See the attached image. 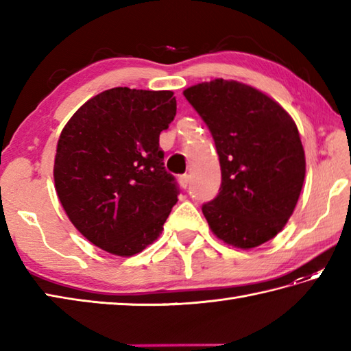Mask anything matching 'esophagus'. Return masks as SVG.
I'll list each match as a JSON object with an SVG mask.
<instances>
[{"instance_id": "1", "label": "esophagus", "mask_w": 351, "mask_h": 351, "mask_svg": "<svg viewBox=\"0 0 351 351\" xmlns=\"http://www.w3.org/2000/svg\"><path fill=\"white\" fill-rule=\"evenodd\" d=\"M180 182H181V187L182 189H187L189 184H190V175H182L180 178Z\"/></svg>"}]
</instances>
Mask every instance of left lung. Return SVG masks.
Masks as SVG:
<instances>
[{
    "label": "left lung",
    "mask_w": 351,
    "mask_h": 351,
    "mask_svg": "<svg viewBox=\"0 0 351 351\" xmlns=\"http://www.w3.org/2000/svg\"><path fill=\"white\" fill-rule=\"evenodd\" d=\"M206 123L221 169L219 195L202 205L213 232L252 249L278 235L293 214L306 171L299 130L278 102L217 78L184 90Z\"/></svg>",
    "instance_id": "8db88e82"
}]
</instances>
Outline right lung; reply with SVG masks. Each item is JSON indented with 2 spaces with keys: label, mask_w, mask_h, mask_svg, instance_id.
I'll use <instances>...</instances> for the list:
<instances>
[{
  "label": "right lung",
  "mask_w": 351,
  "mask_h": 351,
  "mask_svg": "<svg viewBox=\"0 0 351 351\" xmlns=\"http://www.w3.org/2000/svg\"><path fill=\"white\" fill-rule=\"evenodd\" d=\"M176 114L173 92L114 87L87 101L57 143V196L81 234L132 256L161 234L180 187L164 167L160 134Z\"/></svg>",
  "instance_id": "1"
}]
</instances>
